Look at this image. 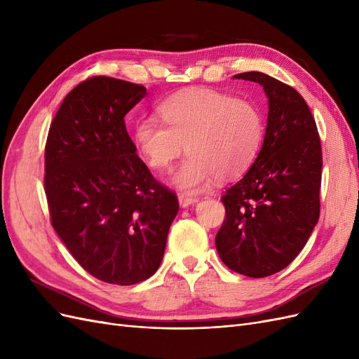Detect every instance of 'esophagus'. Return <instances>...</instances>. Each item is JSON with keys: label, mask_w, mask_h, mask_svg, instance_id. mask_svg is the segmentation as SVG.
I'll use <instances>...</instances> for the list:
<instances>
[{"label": "esophagus", "mask_w": 359, "mask_h": 359, "mask_svg": "<svg viewBox=\"0 0 359 359\" xmlns=\"http://www.w3.org/2000/svg\"><path fill=\"white\" fill-rule=\"evenodd\" d=\"M178 202H180V205L182 206V208H189L190 205H194V203H198L199 202V198H196V196H190V194H180L178 196Z\"/></svg>", "instance_id": "1"}]
</instances>
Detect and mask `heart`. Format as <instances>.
I'll return each mask as SVG.
<instances>
[{
	"instance_id": "b5f03b06",
	"label": "heart",
	"mask_w": 359,
	"mask_h": 359,
	"mask_svg": "<svg viewBox=\"0 0 359 359\" xmlns=\"http://www.w3.org/2000/svg\"><path fill=\"white\" fill-rule=\"evenodd\" d=\"M158 114L163 125L153 118L136 123L135 145L154 170L169 169L186 147L189 156L169 177L170 186L182 191H199L215 175H241L262 145L265 124L259 107L231 94H177L158 106Z\"/></svg>"
}]
</instances>
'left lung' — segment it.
<instances>
[{"label": "left lung", "mask_w": 359, "mask_h": 359, "mask_svg": "<svg viewBox=\"0 0 359 359\" xmlns=\"http://www.w3.org/2000/svg\"><path fill=\"white\" fill-rule=\"evenodd\" d=\"M233 79L262 86L268 118L252 168L222 198L226 217L215 247L227 268L262 278L286 268L318 224L320 139L309 104L292 86L262 72Z\"/></svg>", "instance_id": "1"}]
</instances>
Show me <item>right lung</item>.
<instances>
[{
    "instance_id": "1",
    "label": "right lung",
    "mask_w": 359,
    "mask_h": 359,
    "mask_svg": "<svg viewBox=\"0 0 359 359\" xmlns=\"http://www.w3.org/2000/svg\"><path fill=\"white\" fill-rule=\"evenodd\" d=\"M147 95L142 85L95 76L66 95L45 148L50 222L91 276L130 286L158 269L175 194L136 154L124 116Z\"/></svg>"
}]
</instances>
